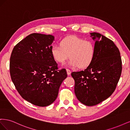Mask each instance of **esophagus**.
Wrapping results in <instances>:
<instances>
[{
    "label": "esophagus",
    "instance_id": "34e87169",
    "mask_svg": "<svg viewBox=\"0 0 130 130\" xmlns=\"http://www.w3.org/2000/svg\"><path fill=\"white\" fill-rule=\"evenodd\" d=\"M66 71H67V73L68 75H69L71 74V71L68 69H66Z\"/></svg>",
    "mask_w": 130,
    "mask_h": 130
}]
</instances>
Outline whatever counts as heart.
I'll return each mask as SVG.
<instances>
[{
	"instance_id": "b5f03b06",
	"label": "heart",
	"mask_w": 130,
	"mask_h": 130,
	"mask_svg": "<svg viewBox=\"0 0 130 130\" xmlns=\"http://www.w3.org/2000/svg\"><path fill=\"white\" fill-rule=\"evenodd\" d=\"M51 52L54 60L59 63H63L70 57L69 66L85 68L89 66L93 60L95 46L92 41L71 36L63 39L60 42V46L53 45Z\"/></svg>"
}]
</instances>
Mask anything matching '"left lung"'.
I'll return each instance as SVG.
<instances>
[{"label":"left lung","instance_id":"left-lung-1","mask_svg":"<svg viewBox=\"0 0 130 130\" xmlns=\"http://www.w3.org/2000/svg\"><path fill=\"white\" fill-rule=\"evenodd\" d=\"M95 41V55L84 70L71 75L77 99L86 106L96 105L107 99L116 89L121 75L120 53L114 42L97 32L90 33Z\"/></svg>","mask_w":130,"mask_h":130}]
</instances>
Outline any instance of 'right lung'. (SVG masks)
<instances>
[{
	"instance_id": "add662e5",
	"label": "right lung",
	"mask_w": 130,
	"mask_h": 130,
	"mask_svg": "<svg viewBox=\"0 0 130 130\" xmlns=\"http://www.w3.org/2000/svg\"><path fill=\"white\" fill-rule=\"evenodd\" d=\"M54 40L53 35L31 34L14 47L10 57V75L15 88L24 100L40 107L54 103L67 77L65 69L57 70L52 56Z\"/></svg>"
}]
</instances>
